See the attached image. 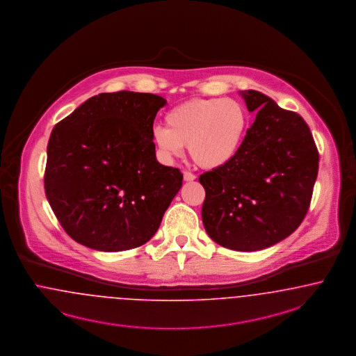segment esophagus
I'll list each match as a JSON object with an SVG mask.
<instances>
[{"label": "esophagus", "mask_w": 356, "mask_h": 356, "mask_svg": "<svg viewBox=\"0 0 356 356\" xmlns=\"http://www.w3.org/2000/svg\"><path fill=\"white\" fill-rule=\"evenodd\" d=\"M183 176H184L185 181H193V180H196V175H193V173H191V172H183Z\"/></svg>", "instance_id": "esophagus-1"}]
</instances>
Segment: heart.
<instances>
[{"label":"heart","instance_id":"obj_1","mask_svg":"<svg viewBox=\"0 0 356 356\" xmlns=\"http://www.w3.org/2000/svg\"><path fill=\"white\" fill-rule=\"evenodd\" d=\"M167 127L154 128L152 136L165 157H177L188 145L193 161L205 170L228 165L241 149L249 118L240 102L200 98L176 106L165 116Z\"/></svg>","mask_w":356,"mask_h":356}]
</instances>
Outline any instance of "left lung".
<instances>
[{
    "label": "left lung",
    "mask_w": 356,
    "mask_h": 356,
    "mask_svg": "<svg viewBox=\"0 0 356 356\" xmlns=\"http://www.w3.org/2000/svg\"><path fill=\"white\" fill-rule=\"evenodd\" d=\"M241 95L256 120L232 163L200 176L205 189L201 217L218 245L256 252L282 241L303 221L319 154L302 116L259 91Z\"/></svg>",
    "instance_id": "8db88e82"
}]
</instances>
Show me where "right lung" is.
Masks as SVG:
<instances>
[{"instance_id":"obj_1","label":"right lung","mask_w":356,"mask_h":356,"mask_svg":"<svg viewBox=\"0 0 356 356\" xmlns=\"http://www.w3.org/2000/svg\"><path fill=\"white\" fill-rule=\"evenodd\" d=\"M167 100L118 91L86 100L53 128L44 192L74 241L100 252L142 246L183 185L156 160L154 120Z\"/></svg>"}]
</instances>
